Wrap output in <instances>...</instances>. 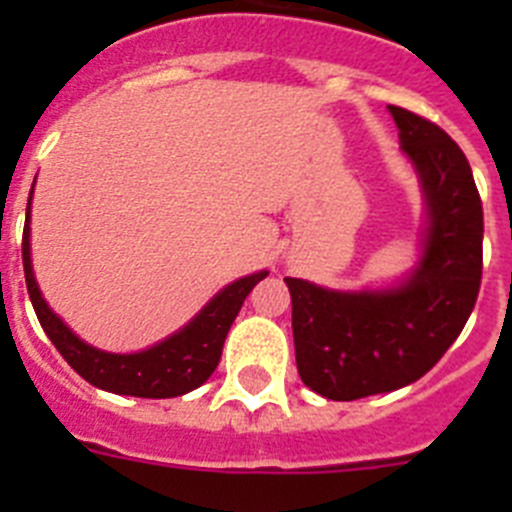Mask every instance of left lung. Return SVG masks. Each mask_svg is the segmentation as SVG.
Listing matches in <instances>:
<instances>
[{"mask_svg": "<svg viewBox=\"0 0 512 512\" xmlns=\"http://www.w3.org/2000/svg\"><path fill=\"white\" fill-rule=\"evenodd\" d=\"M418 174L425 220L413 269L390 287L330 289L287 277L297 372L328 400H359L423 377L467 325L482 282V200L467 156L431 120L390 104Z\"/></svg>", "mask_w": 512, "mask_h": 512, "instance_id": "obj_1", "label": "left lung"}]
</instances>
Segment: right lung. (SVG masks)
I'll use <instances>...</instances> for the list:
<instances>
[{"instance_id": "obj_1", "label": "right lung", "mask_w": 512, "mask_h": 512, "mask_svg": "<svg viewBox=\"0 0 512 512\" xmlns=\"http://www.w3.org/2000/svg\"><path fill=\"white\" fill-rule=\"evenodd\" d=\"M30 202H33V189H30V200H27L25 233H22V266H25L27 295H30L45 336L51 338L58 354L69 361L71 369L104 392L151 397V400L187 395L205 384L217 369L225 336H228L243 300L269 271L261 269L256 274L230 282L184 328L166 336L164 341L135 351V354H112V351H102V348L81 341L40 295L33 259H30Z\"/></svg>"}]
</instances>
